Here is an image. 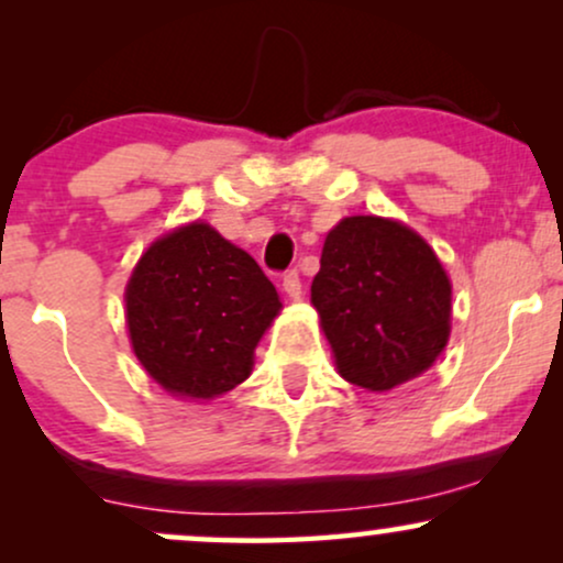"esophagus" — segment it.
<instances>
[{"label": "esophagus", "mask_w": 563, "mask_h": 563, "mask_svg": "<svg viewBox=\"0 0 563 563\" xmlns=\"http://www.w3.org/2000/svg\"><path fill=\"white\" fill-rule=\"evenodd\" d=\"M283 290H286L290 299H301V277H299V269H288V273L283 275Z\"/></svg>", "instance_id": "1"}]
</instances>
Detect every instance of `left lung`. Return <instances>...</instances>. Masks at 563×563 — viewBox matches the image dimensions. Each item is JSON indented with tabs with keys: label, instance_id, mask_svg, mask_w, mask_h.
<instances>
[{
	"label": "left lung",
	"instance_id": "8db88e82",
	"mask_svg": "<svg viewBox=\"0 0 563 563\" xmlns=\"http://www.w3.org/2000/svg\"><path fill=\"white\" fill-rule=\"evenodd\" d=\"M452 286L402 222L346 217L328 232L312 303L349 384L389 391L434 365L450 339Z\"/></svg>",
	"mask_w": 563,
	"mask_h": 563
}]
</instances>
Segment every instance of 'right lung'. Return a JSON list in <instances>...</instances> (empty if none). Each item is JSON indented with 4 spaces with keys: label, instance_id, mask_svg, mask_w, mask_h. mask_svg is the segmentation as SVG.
Instances as JSON below:
<instances>
[{
    "label": "right lung",
    "instance_id": "obj_1",
    "mask_svg": "<svg viewBox=\"0 0 563 563\" xmlns=\"http://www.w3.org/2000/svg\"><path fill=\"white\" fill-rule=\"evenodd\" d=\"M137 360L169 394L211 399L251 376L280 299L262 267L206 222L158 238L126 283Z\"/></svg>",
    "mask_w": 563,
    "mask_h": 563
}]
</instances>
